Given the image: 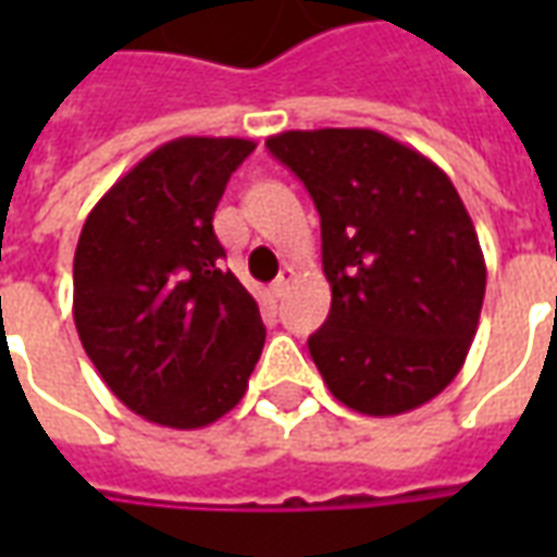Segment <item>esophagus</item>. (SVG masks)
I'll return each instance as SVG.
<instances>
[{"mask_svg":"<svg viewBox=\"0 0 557 557\" xmlns=\"http://www.w3.org/2000/svg\"><path fill=\"white\" fill-rule=\"evenodd\" d=\"M292 280H295V271H292V268H283V271H280V277L271 283V295H274V298H283V295L289 292Z\"/></svg>","mask_w":557,"mask_h":557,"instance_id":"1","label":"esophagus"}]
</instances>
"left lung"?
Listing matches in <instances>:
<instances>
[{"label":"left lung","instance_id":"obj_1","mask_svg":"<svg viewBox=\"0 0 557 557\" xmlns=\"http://www.w3.org/2000/svg\"><path fill=\"white\" fill-rule=\"evenodd\" d=\"M265 146L322 220L331 313L307 346L327 391L375 418L438 397L466 363L486 292L454 182L370 127L286 131Z\"/></svg>","mask_w":557,"mask_h":557}]
</instances>
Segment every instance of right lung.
<instances>
[{
  "label": "right lung",
  "mask_w": 557,
  "mask_h": 557,
  "mask_svg": "<svg viewBox=\"0 0 557 557\" xmlns=\"http://www.w3.org/2000/svg\"><path fill=\"white\" fill-rule=\"evenodd\" d=\"M256 143L178 137L101 196L74 253V322L139 418L199 430L242 403L265 346L253 295L223 268L214 211Z\"/></svg>",
  "instance_id": "obj_1"
}]
</instances>
